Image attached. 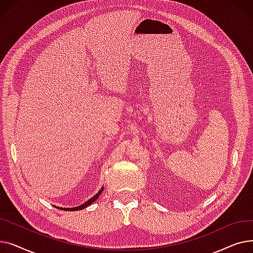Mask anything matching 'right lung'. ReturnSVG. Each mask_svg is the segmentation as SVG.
I'll list each match as a JSON object with an SVG mask.
<instances>
[{"mask_svg": "<svg viewBox=\"0 0 253 253\" xmlns=\"http://www.w3.org/2000/svg\"><path fill=\"white\" fill-rule=\"evenodd\" d=\"M102 191H103V188H101L100 190H99V192L95 195V196H93L92 198H90L88 201H86L85 203H83L82 205H80V206H77V207H74V208H62V207H57V206H55L56 208H58V209H62V210H66V211H77V210H82V209H84V208H86V207H88L89 205H91L93 202H94L95 200H97V198L99 197V195L102 193Z\"/></svg>", "mask_w": 253, "mask_h": 253, "instance_id": "right-lung-1", "label": "right lung"}]
</instances>
